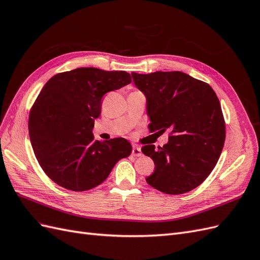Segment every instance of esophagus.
<instances>
[{
    "label": "esophagus",
    "mask_w": 260,
    "mask_h": 260,
    "mask_svg": "<svg viewBox=\"0 0 260 260\" xmlns=\"http://www.w3.org/2000/svg\"><path fill=\"white\" fill-rule=\"evenodd\" d=\"M132 155L136 156V157H139L142 155V152H141V147L140 146H133L132 147Z\"/></svg>",
    "instance_id": "34e87169"
}]
</instances>
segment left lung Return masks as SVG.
Masks as SVG:
<instances>
[{"mask_svg":"<svg viewBox=\"0 0 260 260\" xmlns=\"http://www.w3.org/2000/svg\"><path fill=\"white\" fill-rule=\"evenodd\" d=\"M131 76L146 98L149 131H170L162 147L141 148L155 164L146 182L171 195L192 191L210 175L224 144L225 123L215 91L181 72Z\"/></svg>","mask_w":260,"mask_h":260,"instance_id":"left-lung-1","label":"left lung"}]
</instances>
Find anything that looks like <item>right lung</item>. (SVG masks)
<instances>
[{"label": "right lung", "instance_id": "1", "mask_svg": "<svg viewBox=\"0 0 260 260\" xmlns=\"http://www.w3.org/2000/svg\"><path fill=\"white\" fill-rule=\"evenodd\" d=\"M130 82L125 72L82 67L45 83L30 111L29 137L39 164L55 183L75 192L91 190L131 154L125 139L101 142L92 133L104 94Z\"/></svg>", "mask_w": 260, "mask_h": 260}]
</instances>
